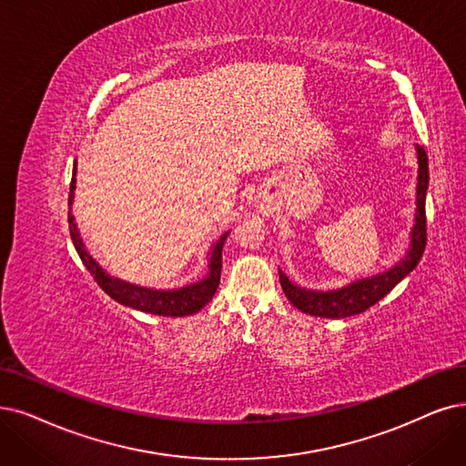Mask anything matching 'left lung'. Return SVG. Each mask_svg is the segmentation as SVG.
Returning <instances> with one entry per match:
<instances>
[{
	"instance_id": "1",
	"label": "left lung",
	"mask_w": 466,
	"mask_h": 466,
	"mask_svg": "<svg viewBox=\"0 0 466 466\" xmlns=\"http://www.w3.org/2000/svg\"><path fill=\"white\" fill-rule=\"evenodd\" d=\"M419 176H417V210L415 226L411 229V245L400 262L382 273L373 277L360 279L342 289L334 290H309L294 285L290 279L279 269V281H281L283 292L294 308L315 318L342 319L351 315L363 313L370 306H375L380 298L392 290L403 277H407L420 262L426 247V189H428V157L422 147L417 145Z\"/></svg>"
}]
</instances>
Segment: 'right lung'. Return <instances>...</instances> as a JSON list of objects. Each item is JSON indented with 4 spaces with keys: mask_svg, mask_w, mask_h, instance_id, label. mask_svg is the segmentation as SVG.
I'll return each instance as SVG.
<instances>
[{
    "mask_svg": "<svg viewBox=\"0 0 466 466\" xmlns=\"http://www.w3.org/2000/svg\"><path fill=\"white\" fill-rule=\"evenodd\" d=\"M74 189H76V162H74L72 170V181H70V195H68V229L74 248H76L80 259L84 262L86 269L93 275L97 285L116 300L118 304H124L127 308H134L145 313L164 315V318H185V315H193L198 309L207 306L212 296L216 294L219 287V275H221V250L223 243L229 233H223L218 243L208 252V273L197 283H191L187 287L174 289V290H155L147 287H137L134 283L122 281L118 277L108 275L93 256L86 250L84 240L80 238V231L76 228V221L72 216V200H74Z\"/></svg>",
    "mask_w": 466,
    "mask_h": 466,
    "instance_id": "right-lung-1",
    "label": "right lung"
}]
</instances>
